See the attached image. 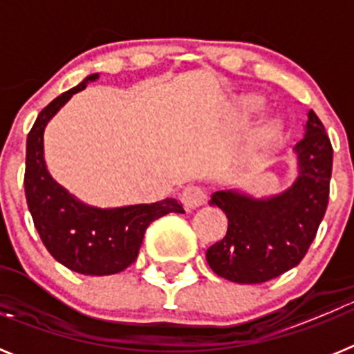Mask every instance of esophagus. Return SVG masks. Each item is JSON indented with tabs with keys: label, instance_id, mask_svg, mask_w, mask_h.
Listing matches in <instances>:
<instances>
[{
	"label": "esophagus",
	"instance_id": "obj_1",
	"mask_svg": "<svg viewBox=\"0 0 354 354\" xmlns=\"http://www.w3.org/2000/svg\"><path fill=\"white\" fill-rule=\"evenodd\" d=\"M205 200H207V193L198 186H186L180 193V202L186 209L200 207L205 204Z\"/></svg>",
	"mask_w": 354,
	"mask_h": 354
}]
</instances>
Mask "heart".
<instances>
[{
    "instance_id": "b5f03b06",
    "label": "heart",
    "mask_w": 354,
    "mask_h": 354,
    "mask_svg": "<svg viewBox=\"0 0 354 354\" xmlns=\"http://www.w3.org/2000/svg\"><path fill=\"white\" fill-rule=\"evenodd\" d=\"M252 104H257V101H252ZM274 129H277V124H273V122H270V124H266L264 126V133H273Z\"/></svg>"
}]
</instances>
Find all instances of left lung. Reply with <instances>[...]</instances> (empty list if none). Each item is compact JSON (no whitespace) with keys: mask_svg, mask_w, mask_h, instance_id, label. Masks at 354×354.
<instances>
[{"mask_svg":"<svg viewBox=\"0 0 354 354\" xmlns=\"http://www.w3.org/2000/svg\"><path fill=\"white\" fill-rule=\"evenodd\" d=\"M299 175L282 195L255 200L237 192L212 193L209 205L227 214L228 228L205 253L216 274L262 283L298 266L310 248L330 198L333 149L323 122L308 111L305 136L294 145Z\"/></svg>","mask_w":354,"mask_h":354,"instance_id":"8db88e82","label":"left lung"}]
</instances>
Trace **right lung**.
Returning <instances> with one entry per match:
<instances>
[{
	"instance_id": "obj_1",
	"label": "right lung",
	"mask_w": 354,
	"mask_h": 354,
	"mask_svg": "<svg viewBox=\"0 0 354 354\" xmlns=\"http://www.w3.org/2000/svg\"><path fill=\"white\" fill-rule=\"evenodd\" d=\"M93 80L97 74L56 97L39 113L26 140L24 193L37 232L53 257L76 273L104 277L120 273L136 261L152 221L184 209L175 198L118 209L88 207L49 175L44 161V129L56 111Z\"/></svg>"
}]
</instances>
